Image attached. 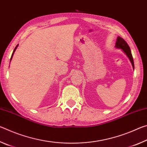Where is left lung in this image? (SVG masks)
Instances as JSON below:
<instances>
[{"instance_id": "obj_1", "label": "left lung", "mask_w": 147, "mask_h": 147, "mask_svg": "<svg viewBox=\"0 0 147 147\" xmlns=\"http://www.w3.org/2000/svg\"><path fill=\"white\" fill-rule=\"evenodd\" d=\"M115 47L116 49H121V51L126 54V56L128 58L129 60L130 61L131 65H132V67L134 69V63L133 57H132V55H131V50H130V47L128 46L127 43H126V42L124 41L123 38H121V37L118 36L117 38Z\"/></svg>"}]
</instances>
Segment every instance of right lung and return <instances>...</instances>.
<instances>
[{
	"label": "right lung",
	"mask_w": 147,
	"mask_h": 147,
	"mask_svg": "<svg viewBox=\"0 0 147 147\" xmlns=\"http://www.w3.org/2000/svg\"><path fill=\"white\" fill-rule=\"evenodd\" d=\"M18 45H17L16 46V48H15V49H14V51H13V53H12V55H11V59H10V61H11V59H12V58H13V54H14V53H15V51H16V49H17V47H18Z\"/></svg>",
	"instance_id": "add662e5"
}]
</instances>
